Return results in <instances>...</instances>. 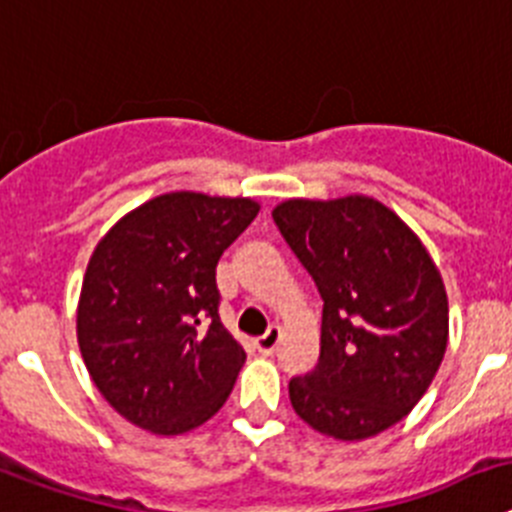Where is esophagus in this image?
Instances as JSON below:
<instances>
[{
  "label": "esophagus",
  "mask_w": 512,
  "mask_h": 512,
  "mask_svg": "<svg viewBox=\"0 0 512 512\" xmlns=\"http://www.w3.org/2000/svg\"><path fill=\"white\" fill-rule=\"evenodd\" d=\"M278 342H281V330H278V327H270L265 335L257 337L255 348H257V353H262V355H273L275 348H278Z\"/></svg>",
  "instance_id": "obj_1"
}]
</instances>
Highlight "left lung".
<instances>
[{
    "label": "left lung",
    "mask_w": 512,
    "mask_h": 512,
    "mask_svg": "<svg viewBox=\"0 0 512 512\" xmlns=\"http://www.w3.org/2000/svg\"><path fill=\"white\" fill-rule=\"evenodd\" d=\"M273 221L324 301L317 366L288 381L296 415L337 441L397 425L446 353L438 268L410 226L366 195L286 201Z\"/></svg>",
    "instance_id": "1"
}]
</instances>
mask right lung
<instances>
[{
    "instance_id": "obj_1",
    "label": "right lung",
    "mask_w": 512,
    "mask_h": 512,
    "mask_svg": "<svg viewBox=\"0 0 512 512\" xmlns=\"http://www.w3.org/2000/svg\"><path fill=\"white\" fill-rule=\"evenodd\" d=\"M257 211L250 198L167 193L123 216L92 252L79 350L133 425L188 433L231 394L247 355L221 324L216 265Z\"/></svg>"
}]
</instances>
